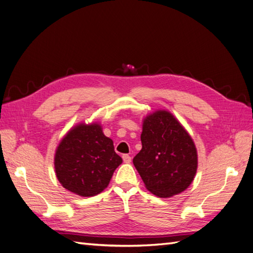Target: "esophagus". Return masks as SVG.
Segmentation results:
<instances>
[{"label":"esophagus","instance_id":"1","mask_svg":"<svg viewBox=\"0 0 253 253\" xmlns=\"http://www.w3.org/2000/svg\"><path fill=\"white\" fill-rule=\"evenodd\" d=\"M123 161H124V163H126V164H129L131 162V157L128 154H124L123 155Z\"/></svg>","mask_w":253,"mask_h":253}]
</instances>
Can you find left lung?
I'll return each instance as SVG.
<instances>
[{
  "instance_id": "left-lung-1",
  "label": "left lung",
  "mask_w": 253,
  "mask_h": 253,
  "mask_svg": "<svg viewBox=\"0 0 253 253\" xmlns=\"http://www.w3.org/2000/svg\"><path fill=\"white\" fill-rule=\"evenodd\" d=\"M141 143L132 162L152 194L167 198L191 185L198 165L196 146L169 111L157 110L144 117Z\"/></svg>"
}]
</instances>
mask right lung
<instances>
[{
    "label": "right lung",
    "instance_id": "1",
    "mask_svg": "<svg viewBox=\"0 0 253 253\" xmlns=\"http://www.w3.org/2000/svg\"><path fill=\"white\" fill-rule=\"evenodd\" d=\"M122 162L112 139L104 136L98 123H80L70 129L58 144L54 158L58 181L82 197L101 193Z\"/></svg>",
    "mask_w": 253,
    "mask_h": 253
}]
</instances>
